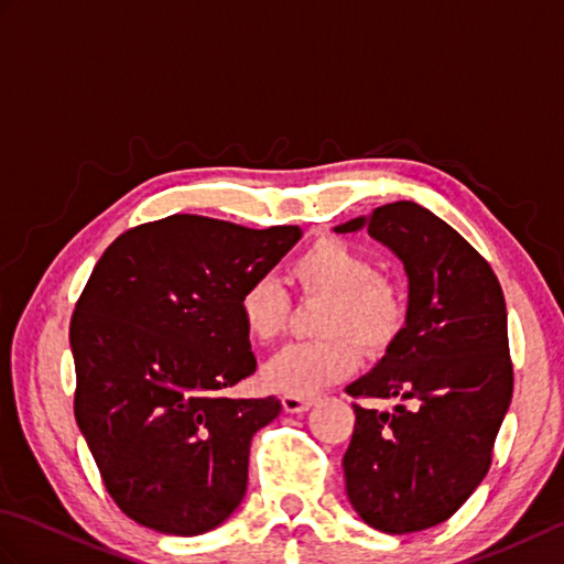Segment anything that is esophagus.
Masks as SVG:
<instances>
[{
    "mask_svg": "<svg viewBox=\"0 0 564 564\" xmlns=\"http://www.w3.org/2000/svg\"><path fill=\"white\" fill-rule=\"evenodd\" d=\"M315 404L313 398H295V394H283V410L289 414H303Z\"/></svg>",
    "mask_w": 564,
    "mask_h": 564,
    "instance_id": "esophagus-1",
    "label": "esophagus"
}]
</instances>
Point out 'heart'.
Masks as SVG:
<instances>
[{
    "instance_id": "heart-1",
    "label": "heart",
    "mask_w": 564,
    "mask_h": 564,
    "mask_svg": "<svg viewBox=\"0 0 564 564\" xmlns=\"http://www.w3.org/2000/svg\"><path fill=\"white\" fill-rule=\"evenodd\" d=\"M289 281L305 295L325 297L317 332L319 341L289 344L263 366L273 390L310 398L356 368V349L386 354L406 322V303L398 285L376 273L366 251L337 237L317 239L289 267ZM237 313L251 341L269 344L283 332L289 295L271 279L247 283L237 297Z\"/></svg>"
}]
</instances>
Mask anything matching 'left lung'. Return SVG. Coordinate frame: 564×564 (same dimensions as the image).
<instances>
[{
	"label": "left lung",
	"mask_w": 564,
	"mask_h": 564,
	"mask_svg": "<svg viewBox=\"0 0 564 564\" xmlns=\"http://www.w3.org/2000/svg\"><path fill=\"white\" fill-rule=\"evenodd\" d=\"M358 230L402 261L406 322L376 368L346 388L398 400L390 412L354 404L346 497L370 529L402 535L451 519L485 480L513 392L507 305L489 263L419 203H388L334 227Z\"/></svg>",
	"instance_id": "left-lung-1"
}]
</instances>
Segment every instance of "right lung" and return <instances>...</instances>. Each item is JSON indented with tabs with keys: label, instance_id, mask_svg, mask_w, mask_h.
<instances>
[{
	"label": "right lung",
	"instance_id": "obj_1",
	"mask_svg": "<svg viewBox=\"0 0 564 564\" xmlns=\"http://www.w3.org/2000/svg\"><path fill=\"white\" fill-rule=\"evenodd\" d=\"M301 237L170 215L123 232L94 267L69 325L75 419L135 523L200 535L242 505L251 436L281 400L225 394L257 370L237 297Z\"/></svg>",
	"mask_w": 564,
	"mask_h": 564
}]
</instances>
